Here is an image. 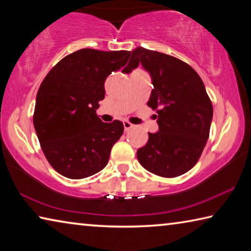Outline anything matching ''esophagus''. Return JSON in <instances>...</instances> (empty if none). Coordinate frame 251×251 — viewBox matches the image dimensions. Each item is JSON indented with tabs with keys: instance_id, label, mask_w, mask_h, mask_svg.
<instances>
[{
	"instance_id": "obj_1",
	"label": "esophagus",
	"mask_w": 251,
	"mask_h": 251,
	"mask_svg": "<svg viewBox=\"0 0 251 251\" xmlns=\"http://www.w3.org/2000/svg\"><path fill=\"white\" fill-rule=\"evenodd\" d=\"M123 125H124V129L127 131V130H129L130 128H133L134 127V125H131L129 122H127V121H124L123 122Z\"/></svg>"
}]
</instances>
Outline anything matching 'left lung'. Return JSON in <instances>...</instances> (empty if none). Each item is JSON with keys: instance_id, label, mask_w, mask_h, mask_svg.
Here are the masks:
<instances>
[{"instance_id": "8db88e82", "label": "left lung", "mask_w": 251, "mask_h": 251, "mask_svg": "<svg viewBox=\"0 0 251 251\" xmlns=\"http://www.w3.org/2000/svg\"><path fill=\"white\" fill-rule=\"evenodd\" d=\"M142 64L151 77L147 105L154 110L158 131L148 133L137 151L142 166L161 177H177L192 169L201 157L212 121V104L205 85L192 66L171 55L136 48L123 73Z\"/></svg>"}]
</instances>
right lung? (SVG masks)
Here are the masks:
<instances>
[{
  "label": "right lung",
  "mask_w": 251,
  "mask_h": 251,
  "mask_svg": "<svg viewBox=\"0 0 251 251\" xmlns=\"http://www.w3.org/2000/svg\"><path fill=\"white\" fill-rule=\"evenodd\" d=\"M129 56V50H76L61 59L42 82L34 128L46 159L64 177L82 179L107 165L124 126L120 121L101 122L96 109L105 97V79L126 65Z\"/></svg>",
  "instance_id": "1"
}]
</instances>
